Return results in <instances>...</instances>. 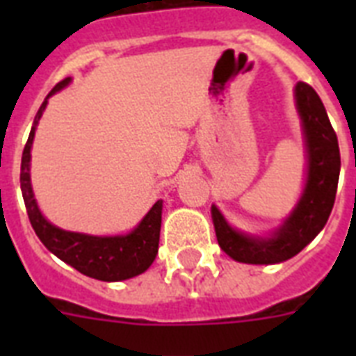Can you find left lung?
<instances>
[{
    "mask_svg": "<svg viewBox=\"0 0 356 356\" xmlns=\"http://www.w3.org/2000/svg\"><path fill=\"white\" fill-rule=\"evenodd\" d=\"M299 116L303 120L309 177L296 211L271 238H253L238 233L227 225L216 207L212 222L220 248L238 262L245 264H277L292 259L316 234L325 227L337 200L340 177V147L320 96L307 83L296 86Z\"/></svg>",
    "mask_w": 356,
    "mask_h": 356,
    "instance_id": "1",
    "label": "left lung"
}]
</instances>
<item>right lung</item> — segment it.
<instances>
[{
    "label": "right lung",
    "instance_id": "obj_1",
    "mask_svg": "<svg viewBox=\"0 0 356 356\" xmlns=\"http://www.w3.org/2000/svg\"><path fill=\"white\" fill-rule=\"evenodd\" d=\"M68 83L70 79L57 83L53 86V90L47 94V97L64 88ZM47 97L35 116L33 129H31L29 138L24 147L22 170H19L22 195H24L27 216H29L36 236L40 238V242L53 254H57L58 259L81 271L83 275H88L97 281H125V279L144 273L153 264L156 251H159L162 201H156L155 205L151 207V211L145 214L144 220L138 223V227L125 236H88V234L70 233V231H63V229L51 225L38 211L35 197H33V188H31L29 161L35 129L44 108H46Z\"/></svg>",
    "mask_w": 356,
    "mask_h": 356
}]
</instances>
